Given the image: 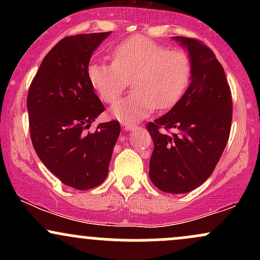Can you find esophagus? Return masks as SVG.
<instances>
[{"label":"esophagus","instance_id":"obj_1","mask_svg":"<svg viewBox=\"0 0 260 260\" xmlns=\"http://www.w3.org/2000/svg\"><path fill=\"white\" fill-rule=\"evenodd\" d=\"M122 127L127 131H132V129H136V128H138V124L131 123V122H128V121H123L122 122Z\"/></svg>","mask_w":260,"mask_h":260}]
</instances>
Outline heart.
I'll use <instances>...</instances> for the list:
<instances>
[{"label": "heart", "mask_w": 260, "mask_h": 260, "mask_svg": "<svg viewBox=\"0 0 260 260\" xmlns=\"http://www.w3.org/2000/svg\"><path fill=\"white\" fill-rule=\"evenodd\" d=\"M112 62H91L88 79L104 103L120 99L128 79L134 90L112 107L118 120L134 121L170 109L181 99L192 76V62L184 50L169 49L150 38L136 35L113 49Z\"/></svg>", "instance_id": "b5f03b06"}]
</instances>
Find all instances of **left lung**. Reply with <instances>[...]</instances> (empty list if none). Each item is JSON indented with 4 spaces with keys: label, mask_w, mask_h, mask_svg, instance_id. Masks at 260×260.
<instances>
[{
    "label": "left lung",
    "mask_w": 260,
    "mask_h": 260,
    "mask_svg": "<svg viewBox=\"0 0 260 260\" xmlns=\"http://www.w3.org/2000/svg\"><path fill=\"white\" fill-rule=\"evenodd\" d=\"M174 39L189 52L192 82L176 105L149 122L147 129L154 143L149 177L162 192L178 194L201 186L216 168L231 131L232 96L225 71L207 45Z\"/></svg>",
    "instance_id": "obj_1"
}]
</instances>
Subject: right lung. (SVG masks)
<instances>
[{
	"label": "right lung",
	"instance_id": "right-lung-1",
	"mask_svg": "<svg viewBox=\"0 0 260 260\" xmlns=\"http://www.w3.org/2000/svg\"><path fill=\"white\" fill-rule=\"evenodd\" d=\"M110 31L66 37L45 56L26 98L29 129L39 159L66 186L98 187L109 174L118 121L85 132L105 111L88 79L92 52Z\"/></svg>",
	"mask_w": 260,
	"mask_h": 260
}]
</instances>
